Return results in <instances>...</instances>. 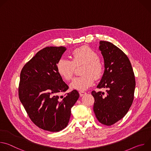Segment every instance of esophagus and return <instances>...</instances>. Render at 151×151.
Segmentation results:
<instances>
[{
	"mask_svg": "<svg viewBox=\"0 0 151 151\" xmlns=\"http://www.w3.org/2000/svg\"><path fill=\"white\" fill-rule=\"evenodd\" d=\"M79 94H80V96H84L85 94H86L87 93H86V92H84V91H79Z\"/></svg>",
	"mask_w": 151,
	"mask_h": 151,
	"instance_id": "34e87169",
	"label": "esophagus"
}]
</instances>
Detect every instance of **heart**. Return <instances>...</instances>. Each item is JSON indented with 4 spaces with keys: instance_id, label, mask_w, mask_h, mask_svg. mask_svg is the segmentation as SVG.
I'll list each match as a JSON object with an SVG mask.
<instances>
[{
    "instance_id": "obj_1",
    "label": "heart",
    "mask_w": 151,
    "mask_h": 151,
    "mask_svg": "<svg viewBox=\"0 0 151 151\" xmlns=\"http://www.w3.org/2000/svg\"><path fill=\"white\" fill-rule=\"evenodd\" d=\"M70 60L61 58L57 63L58 73L66 81H70L76 66L83 64L81 76L75 78L70 84L72 89L80 91L87 90L94 84V78H99L103 73V66L96 52L88 47H82L73 51Z\"/></svg>"
}]
</instances>
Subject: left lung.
<instances>
[{
    "instance_id": "obj_1",
    "label": "left lung",
    "mask_w": 151,
    "mask_h": 151,
    "mask_svg": "<svg viewBox=\"0 0 151 151\" xmlns=\"http://www.w3.org/2000/svg\"><path fill=\"white\" fill-rule=\"evenodd\" d=\"M104 72L98 88H106V94L93 91V110L98 121L109 126L122 119L133 103L136 86L131 63L126 54L112 43L100 41Z\"/></svg>"
}]
</instances>
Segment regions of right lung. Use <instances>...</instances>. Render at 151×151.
<instances>
[{
	"label": "right lung",
	"instance_id": "right-lung-1",
	"mask_svg": "<svg viewBox=\"0 0 151 151\" xmlns=\"http://www.w3.org/2000/svg\"><path fill=\"white\" fill-rule=\"evenodd\" d=\"M66 48L47 47L38 51L21 70L19 99L32 121L38 127L58 132L68 125L71 108L79 94L68 90L57 70V63Z\"/></svg>",
	"mask_w": 151,
	"mask_h": 151
}]
</instances>
